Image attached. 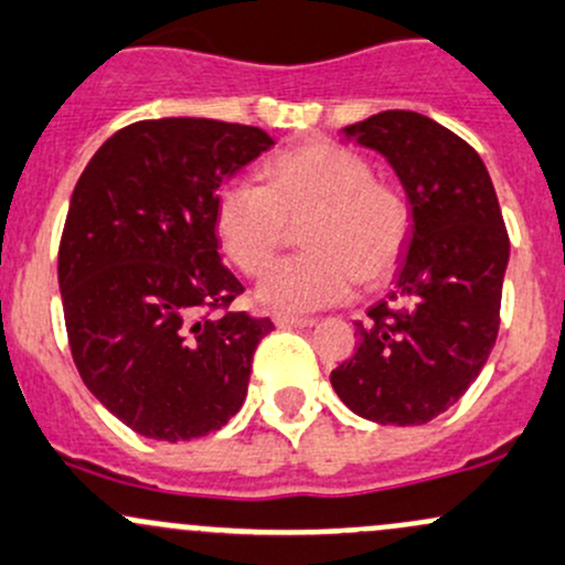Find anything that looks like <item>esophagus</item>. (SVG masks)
Instances as JSON below:
<instances>
[{
  "label": "esophagus",
  "instance_id": "obj_1",
  "mask_svg": "<svg viewBox=\"0 0 565 565\" xmlns=\"http://www.w3.org/2000/svg\"><path fill=\"white\" fill-rule=\"evenodd\" d=\"M273 322H276L278 328H311L313 319L292 317V313H276V317H273Z\"/></svg>",
  "mask_w": 565,
  "mask_h": 565
}]
</instances>
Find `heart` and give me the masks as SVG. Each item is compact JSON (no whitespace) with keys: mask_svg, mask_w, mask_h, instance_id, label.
<instances>
[{"mask_svg":"<svg viewBox=\"0 0 565 565\" xmlns=\"http://www.w3.org/2000/svg\"><path fill=\"white\" fill-rule=\"evenodd\" d=\"M265 186L230 181L216 198V235L230 263L259 273L301 224L306 254L273 263L257 300L278 313L335 306L354 281L392 276L412 237V207L390 183L373 178L358 151L317 140L281 153L263 170Z\"/></svg>","mask_w":565,"mask_h":565,"instance_id":"heart-1","label":"heart"}]
</instances>
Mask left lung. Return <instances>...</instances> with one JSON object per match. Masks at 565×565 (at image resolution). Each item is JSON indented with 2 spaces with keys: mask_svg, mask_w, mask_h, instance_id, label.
Here are the masks:
<instances>
[{
  "mask_svg": "<svg viewBox=\"0 0 565 565\" xmlns=\"http://www.w3.org/2000/svg\"><path fill=\"white\" fill-rule=\"evenodd\" d=\"M341 132L395 170L412 237L392 306L367 308L332 390L362 419L425 425L460 401L495 343L509 265L501 207L479 153L423 113L384 110Z\"/></svg>",
  "mask_w": 565,
  "mask_h": 565,
  "instance_id": "obj_1",
  "label": "left lung"
}]
</instances>
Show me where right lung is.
<instances>
[{
	"label": "right lung",
	"mask_w": 565,
	"mask_h": 565,
	"mask_svg": "<svg viewBox=\"0 0 565 565\" xmlns=\"http://www.w3.org/2000/svg\"><path fill=\"white\" fill-rule=\"evenodd\" d=\"M259 127L153 118L118 129L86 164L58 246L78 373L135 433L189 441L241 412L270 319L205 317L243 292L222 265L218 189L265 153Z\"/></svg>",
	"instance_id": "add662e5"
}]
</instances>
